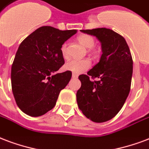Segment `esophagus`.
<instances>
[{
	"mask_svg": "<svg viewBox=\"0 0 149 149\" xmlns=\"http://www.w3.org/2000/svg\"><path fill=\"white\" fill-rule=\"evenodd\" d=\"M78 77H79V74H77L74 73L72 74V78H73V79H77Z\"/></svg>",
	"mask_w": 149,
	"mask_h": 149,
	"instance_id": "obj_1",
	"label": "esophagus"
}]
</instances>
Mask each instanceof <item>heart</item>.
Returning a JSON list of instances; mask_svg holds the SVG:
<instances>
[{"label": "heart", "mask_w": 149, "mask_h": 149, "mask_svg": "<svg viewBox=\"0 0 149 149\" xmlns=\"http://www.w3.org/2000/svg\"><path fill=\"white\" fill-rule=\"evenodd\" d=\"M78 40L83 46L90 49V52L92 54H96L95 50L91 49L95 45V39L93 37H92L91 35H89V34H81L78 37ZM60 52H61V55L63 59L68 58V45L66 43H63L61 45ZM90 66H91V62H90V60H87V59L81 60H70L66 63L64 68H65V70L71 71L74 74H80L88 70L90 68Z\"/></svg>", "instance_id": "b5f03b06"}]
</instances>
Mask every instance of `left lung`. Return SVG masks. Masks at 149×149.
Segmentation results:
<instances>
[{"instance_id": "left-lung-1", "label": "left lung", "mask_w": 149, "mask_h": 149, "mask_svg": "<svg viewBox=\"0 0 149 149\" xmlns=\"http://www.w3.org/2000/svg\"><path fill=\"white\" fill-rule=\"evenodd\" d=\"M95 36L101 43L99 63L79 76L81 88L76 97L79 109L95 123L108 121L118 113L129 95L133 74V59L123 36L107 28L81 30ZM89 77L98 78L92 81Z\"/></svg>"}]
</instances>
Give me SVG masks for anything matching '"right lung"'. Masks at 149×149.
<instances>
[{
	"label": "right lung",
	"instance_id": "add662e5",
	"mask_svg": "<svg viewBox=\"0 0 149 149\" xmlns=\"http://www.w3.org/2000/svg\"><path fill=\"white\" fill-rule=\"evenodd\" d=\"M76 32L45 26L19 45L12 66V89L16 104L28 116L38 117L52 110L70 81L71 71L56 72L64 64L61 45Z\"/></svg>",
	"mask_w": 149,
	"mask_h": 149
}]
</instances>
